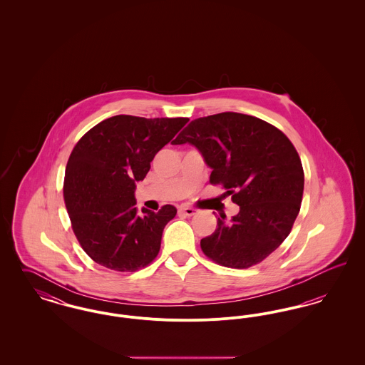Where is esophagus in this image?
I'll return each mask as SVG.
<instances>
[{
    "instance_id": "34e87169",
    "label": "esophagus",
    "mask_w": 365,
    "mask_h": 365,
    "mask_svg": "<svg viewBox=\"0 0 365 365\" xmlns=\"http://www.w3.org/2000/svg\"><path fill=\"white\" fill-rule=\"evenodd\" d=\"M179 212L183 213V215H186V216H194L197 210L194 208H191V207H187V205H180V207H179Z\"/></svg>"
}]
</instances>
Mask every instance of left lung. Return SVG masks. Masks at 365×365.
<instances>
[{
    "instance_id": "left-lung-1",
    "label": "left lung",
    "mask_w": 365,
    "mask_h": 365,
    "mask_svg": "<svg viewBox=\"0 0 365 365\" xmlns=\"http://www.w3.org/2000/svg\"><path fill=\"white\" fill-rule=\"evenodd\" d=\"M174 145L190 143L240 212L201 240L202 252L225 267L249 268L269 256L294 225L304 192V171L289 138L259 118L225 112L195 119Z\"/></svg>"
}]
</instances>
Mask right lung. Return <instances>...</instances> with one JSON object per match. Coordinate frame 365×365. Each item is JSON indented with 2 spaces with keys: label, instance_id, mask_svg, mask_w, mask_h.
Segmentation results:
<instances>
[{
  "label": "right lung",
  "instance_id": "obj_1",
  "mask_svg": "<svg viewBox=\"0 0 365 365\" xmlns=\"http://www.w3.org/2000/svg\"><path fill=\"white\" fill-rule=\"evenodd\" d=\"M187 122L118 115L94 125L75 145L66 168L64 201L78 241L97 264L134 272L155 260L176 208L138 213L137 182Z\"/></svg>",
  "mask_w": 365,
  "mask_h": 365
}]
</instances>
